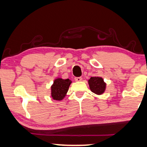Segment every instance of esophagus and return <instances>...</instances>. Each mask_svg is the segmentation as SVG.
I'll return each instance as SVG.
<instances>
[{"mask_svg":"<svg viewBox=\"0 0 147 147\" xmlns=\"http://www.w3.org/2000/svg\"><path fill=\"white\" fill-rule=\"evenodd\" d=\"M75 80L76 82H80L82 80V77H76L75 78Z\"/></svg>","mask_w":147,"mask_h":147,"instance_id":"1","label":"esophagus"}]
</instances>
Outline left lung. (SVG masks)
<instances>
[{"instance_id": "8db88e82", "label": "left lung", "mask_w": 147, "mask_h": 147, "mask_svg": "<svg viewBox=\"0 0 147 147\" xmlns=\"http://www.w3.org/2000/svg\"><path fill=\"white\" fill-rule=\"evenodd\" d=\"M90 90L96 94H102L106 88V83L100 77H91L88 80Z\"/></svg>"}]
</instances>
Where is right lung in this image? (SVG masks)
I'll list each match as a JSON object with an SVG mask.
<instances>
[{
    "instance_id": "right-lung-1",
    "label": "right lung",
    "mask_w": 147,
    "mask_h": 147,
    "mask_svg": "<svg viewBox=\"0 0 147 147\" xmlns=\"http://www.w3.org/2000/svg\"><path fill=\"white\" fill-rule=\"evenodd\" d=\"M71 81L69 79L57 78L51 86V96L54 100H61L66 96Z\"/></svg>"
}]
</instances>
